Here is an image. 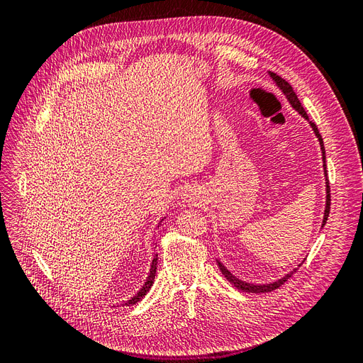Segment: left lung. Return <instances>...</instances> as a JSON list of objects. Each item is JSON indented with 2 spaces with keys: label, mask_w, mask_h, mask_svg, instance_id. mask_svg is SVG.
I'll return each mask as SVG.
<instances>
[{
  "label": "left lung",
  "mask_w": 363,
  "mask_h": 363,
  "mask_svg": "<svg viewBox=\"0 0 363 363\" xmlns=\"http://www.w3.org/2000/svg\"><path fill=\"white\" fill-rule=\"evenodd\" d=\"M269 75H271V79L276 82V84L279 86V89L286 95V98H288V101L291 103V106L295 108L296 112H298L303 118H306L307 121H309V116H307V113H306V111H304V107L301 106V103H300V100H298V96H296V94L294 92V89H292V86L286 82V80H283L281 77H279L277 74H274V72H269ZM311 127L313 128V131H315V135H316V138H318V140H320V145H321V151H323V162H324V175H325V192H327V195H325V211H324V218H323V225L321 227H324L325 225V221H327V218H328V213H330V186H328V179H327V171H325V168H327V164H325V150H324V142H323V138H321V135H320V131H318V127L313 124V123H311ZM218 262V267H219V269H221V272L224 274V277L233 284V286H236L238 289H240V291H244V292H255V294H260V292H271V291H274V289H277V288H280L281 284L284 283V281H288L294 274L296 272V269H298L300 267H301V263L304 262H301L300 265H298V268H295L294 271H291L289 274H286V276L284 277H281L280 280H277V281H272V283H269V284H252V283H247V281H242V280H239L238 277H235L232 272H230L221 262L219 260H216Z\"/></svg>",
  "instance_id": "8db88e82"
}]
</instances>
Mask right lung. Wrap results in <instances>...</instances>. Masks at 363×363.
<instances>
[{
	"label": "right lung",
	"mask_w": 363,
	"mask_h": 363,
	"mask_svg": "<svg viewBox=\"0 0 363 363\" xmlns=\"http://www.w3.org/2000/svg\"><path fill=\"white\" fill-rule=\"evenodd\" d=\"M156 269H157V255L155 256V259H152V263H151V269H150V274H148V277H147V281H145V284L144 286L140 288V291L133 296V298H130L128 301H125V306H133V304H136L138 301H140L142 298H144V296L147 295V292L151 289V286H152V283H155V277H156Z\"/></svg>",
	"instance_id": "right-lung-1"
}]
</instances>
